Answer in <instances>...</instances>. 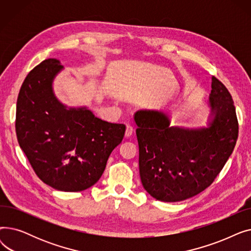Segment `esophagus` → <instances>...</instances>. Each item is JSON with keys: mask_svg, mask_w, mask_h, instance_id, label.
Instances as JSON below:
<instances>
[{"mask_svg": "<svg viewBox=\"0 0 251 251\" xmlns=\"http://www.w3.org/2000/svg\"><path fill=\"white\" fill-rule=\"evenodd\" d=\"M132 133H133V128H132V126L127 125V126H126V131H125V137L131 136V135H132Z\"/></svg>", "mask_w": 251, "mask_h": 251, "instance_id": "34e87169", "label": "esophagus"}]
</instances>
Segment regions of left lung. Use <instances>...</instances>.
<instances>
[{"label":"left lung","instance_id":"8db88e82","mask_svg":"<svg viewBox=\"0 0 251 251\" xmlns=\"http://www.w3.org/2000/svg\"><path fill=\"white\" fill-rule=\"evenodd\" d=\"M205 126L171 125L168 112L142 109L134 114L139 175L153 199L176 202L207 188L230 157L238 137L234 101L216 77L206 101Z\"/></svg>","mask_w":251,"mask_h":251}]
</instances>
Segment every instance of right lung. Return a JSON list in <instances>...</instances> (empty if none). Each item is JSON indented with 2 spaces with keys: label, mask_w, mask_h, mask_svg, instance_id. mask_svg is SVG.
I'll return each instance as SVG.
<instances>
[{
  "label": "right lung",
  "mask_w": 251,
  "mask_h": 251,
  "mask_svg": "<svg viewBox=\"0 0 251 251\" xmlns=\"http://www.w3.org/2000/svg\"><path fill=\"white\" fill-rule=\"evenodd\" d=\"M64 70L48 59L26 76L16 107V134L35 174L60 191L85 190L100 180L126 126L102 121L85 105L68 107L55 95Z\"/></svg>",
  "instance_id": "right-lung-1"
}]
</instances>
